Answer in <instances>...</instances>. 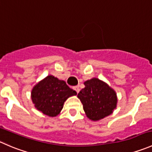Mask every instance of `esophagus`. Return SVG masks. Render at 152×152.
<instances>
[{
  "instance_id": "obj_1",
  "label": "esophagus",
  "mask_w": 152,
  "mask_h": 152,
  "mask_svg": "<svg viewBox=\"0 0 152 152\" xmlns=\"http://www.w3.org/2000/svg\"><path fill=\"white\" fill-rule=\"evenodd\" d=\"M73 89L75 90V91L77 93H78L80 91V88H79V86H76L73 87Z\"/></svg>"
}]
</instances>
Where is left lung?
Here are the masks:
<instances>
[{
  "mask_svg": "<svg viewBox=\"0 0 152 152\" xmlns=\"http://www.w3.org/2000/svg\"><path fill=\"white\" fill-rule=\"evenodd\" d=\"M85 88L77 94L86 115L92 121H99L111 115L116 108L117 94L106 83L92 78L84 83Z\"/></svg>",
  "mask_w": 152,
  "mask_h": 152,
  "instance_id": "8db88e82",
  "label": "left lung"
}]
</instances>
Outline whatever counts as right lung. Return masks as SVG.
Returning a JSON list of instances; mask_svg holds the SVG:
<instances>
[{
  "label": "right lung",
  "instance_id": "obj_1",
  "mask_svg": "<svg viewBox=\"0 0 152 152\" xmlns=\"http://www.w3.org/2000/svg\"><path fill=\"white\" fill-rule=\"evenodd\" d=\"M76 94L65 81L49 75L33 88L31 100L37 110L49 117H55L62 110L66 99Z\"/></svg>",
  "mask_w": 152,
  "mask_h": 152
}]
</instances>
